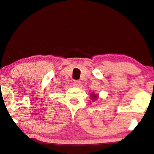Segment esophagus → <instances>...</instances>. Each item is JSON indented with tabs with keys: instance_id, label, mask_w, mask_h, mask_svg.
Wrapping results in <instances>:
<instances>
[{
	"instance_id": "obj_1",
	"label": "esophagus",
	"mask_w": 154,
	"mask_h": 154,
	"mask_svg": "<svg viewBox=\"0 0 154 154\" xmlns=\"http://www.w3.org/2000/svg\"><path fill=\"white\" fill-rule=\"evenodd\" d=\"M73 85L76 87H79L81 85V81H79V80H75V81H73Z\"/></svg>"
}]
</instances>
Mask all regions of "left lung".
Masks as SVG:
<instances>
[{"label":"left lung","mask_w":154,"mask_h":154,"mask_svg":"<svg viewBox=\"0 0 154 154\" xmlns=\"http://www.w3.org/2000/svg\"><path fill=\"white\" fill-rule=\"evenodd\" d=\"M90 96H91V97H92V99H94H94L97 98V97H96L97 95H95V94H94L93 93H92L91 94H90Z\"/></svg>","instance_id":"8db88e82"}]
</instances>
